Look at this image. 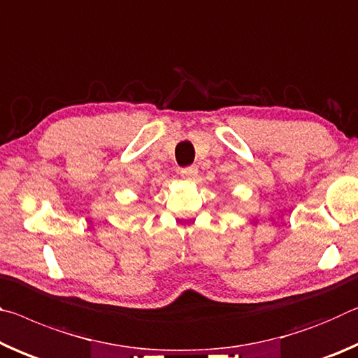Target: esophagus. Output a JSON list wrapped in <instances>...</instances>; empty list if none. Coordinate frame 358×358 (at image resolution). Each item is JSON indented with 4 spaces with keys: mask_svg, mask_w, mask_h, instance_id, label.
Segmentation results:
<instances>
[{
    "mask_svg": "<svg viewBox=\"0 0 358 358\" xmlns=\"http://www.w3.org/2000/svg\"><path fill=\"white\" fill-rule=\"evenodd\" d=\"M198 176V169L195 166H189V168H184L180 169V178L185 179V180H193Z\"/></svg>",
    "mask_w": 358,
    "mask_h": 358,
    "instance_id": "obj_1",
    "label": "esophagus"
}]
</instances>
